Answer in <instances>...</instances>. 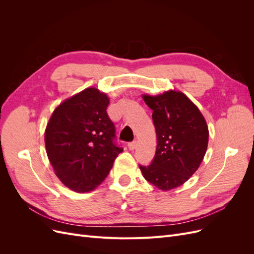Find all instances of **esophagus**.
Segmentation results:
<instances>
[{
    "label": "esophagus",
    "instance_id": "34e87169",
    "mask_svg": "<svg viewBox=\"0 0 254 254\" xmlns=\"http://www.w3.org/2000/svg\"><path fill=\"white\" fill-rule=\"evenodd\" d=\"M136 146H137V142L136 141H132L131 143L128 144V148L130 150H134L136 148Z\"/></svg>",
    "mask_w": 254,
    "mask_h": 254
}]
</instances>
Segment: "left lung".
<instances>
[{
	"mask_svg": "<svg viewBox=\"0 0 254 254\" xmlns=\"http://www.w3.org/2000/svg\"><path fill=\"white\" fill-rule=\"evenodd\" d=\"M142 97L152 110L157 149L151 164L140 165V170L161 190H174L200 166L209 143V128L198 107L180 91Z\"/></svg>",
	"mask_w": 254,
	"mask_h": 254,
	"instance_id": "1",
	"label": "left lung"
}]
</instances>
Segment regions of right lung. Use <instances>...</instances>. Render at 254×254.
Returning <instances> with one entry per match:
<instances>
[{"label": "right lung", "mask_w": 254, "mask_h": 254, "mask_svg": "<svg viewBox=\"0 0 254 254\" xmlns=\"http://www.w3.org/2000/svg\"><path fill=\"white\" fill-rule=\"evenodd\" d=\"M109 102L98 89H84L57 106L45 128L50 163L74 191L96 189L123 151L113 142L115 128L106 111Z\"/></svg>", "instance_id": "right-lung-1"}]
</instances>
